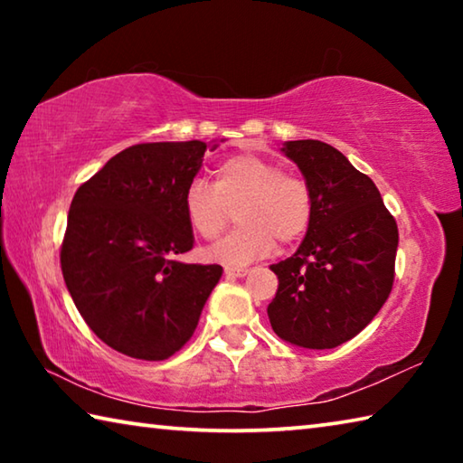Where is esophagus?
<instances>
[{"label": "esophagus", "instance_id": "obj_1", "mask_svg": "<svg viewBox=\"0 0 463 463\" xmlns=\"http://www.w3.org/2000/svg\"><path fill=\"white\" fill-rule=\"evenodd\" d=\"M224 273L229 278H245L249 269L247 268H224Z\"/></svg>", "mask_w": 463, "mask_h": 463}]
</instances>
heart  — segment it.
<instances>
[{"label":"heart","instance_id":"b5f03b06","mask_svg":"<svg viewBox=\"0 0 463 463\" xmlns=\"http://www.w3.org/2000/svg\"><path fill=\"white\" fill-rule=\"evenodd\" d=\"M237 208L241 226L206 250L208 260L245 265L271 253L279 242H294L312 221V194L302 177L281 171L260 155H234L218 163L214 185L202 179L185 187L184 214L198 237L214 241Z\"/></svg>","mask_w":463,"mask_h":463}]
</instances>
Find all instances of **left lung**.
<instances>
[{"label": "left lung", "mask_w": 463, "mask_h": 463, "mask_svg": "<svg viewBox=\"0 0 463 463\" xmlns=\"http://www.w3.org/2000/svg\"><path fill=\"white\" fill-rule=\"evenodd\" d=\"M312 194V221L296 253L271 265L273 333L304 349H333L372 323L394 284L398 226L378 187L323 140H288Z\"/></svg>", "instance_id": "obj_1"}]
</instances>
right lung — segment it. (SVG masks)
<instances>
[{
  "label": "right lung",
  "mask_w": 463,
  "mask_h": 463,
  "mask_svg": "<svg viewBox=\"0 0 463 463\" xmlns=\"http://www.w3.org/2000/svg\"><path fill=\"white\" fill-rule=\"evenodd\" d=\"M206 146H128L73 195L62 278L91 331L128 357L163 362L182 349L222 276L221 265L175 260L194 247L184 192Z\"/></svg>",
  "instance_id": "add662e5"
}]
</instances>
